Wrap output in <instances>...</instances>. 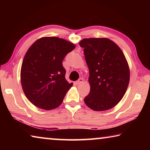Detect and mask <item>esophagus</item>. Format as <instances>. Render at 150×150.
I'll use <instances>...</instances> for the list:
<instances>
[{
	"label": "esophagus",
	"instance_id": "obj_1",
	"mask_svg": "<svg viewBox=\"0 0 150 150\" xmlns=\"http://www.w3.org/2000/svg\"><path fill=\"white\" fill-rule=\"evenodd\" d=\"M83 81H83V79L82 78H80L78 81H76V84H77V85H80V84H81V83H83Z\"/></svg>",
	"mask_w": 150,
	"mask_h": 150
}]
</instances>
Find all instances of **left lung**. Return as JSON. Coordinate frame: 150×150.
<instances>
[{
  "label": "left lung",
  "instance_id": "obj_1",
  "mask_svg": "<svg viewBox=\"0 0 150 150\" xmlns=\"http://www.w3.org/2000/svg\"><path fill=\"white\" fill-rule=\"evenodd\" d=\"M84 48L89 70V94L84 99L95 111L107 110L120 102L130 81V68L122 51L106 38H84L79 42Z\"/></svg>",
  "mask_w": 150,
  "mask_h": 150
}]
</instances>
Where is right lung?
<instances>
[{
    "label": "right lung",
    "instance_id": "1",
    "mask_svg": "<svg viewBox=\"0 0 150 150\" xmlns=\"http://www.w3.org/2000/svg\"><path fill=\"white\" fill-rule=\"evenodd\" d=\"M75 47L73 43L63 38L42 37L28 50L22 63L20 81L25 95L36 107L50 110L62 103L73 86L65 79L62 62Z\"/></svg>",
    "mask_w": 150,
    "mask_h": 150
}]
</instances>
